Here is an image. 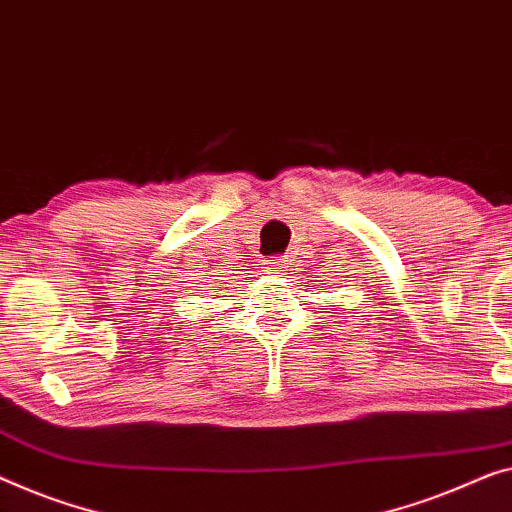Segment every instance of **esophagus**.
Masks as SVG:
<instances>
[{
    "instance_id": "34e87169",
    "label": "esophagus",
    "mask_w": 512,
    "mask_h": 512,
    "mask_svg": "<svg viewBox=\"0 0 512 512\" xmlns=\"http://www.w3.org/2000/svg\"><path fill=\"white\" fill-rule=\"evenodd\" d=\"M284 265H286V258H274L268 270H270L272 274H281V272H284Z\"/></svg>"
}]
</instances>
